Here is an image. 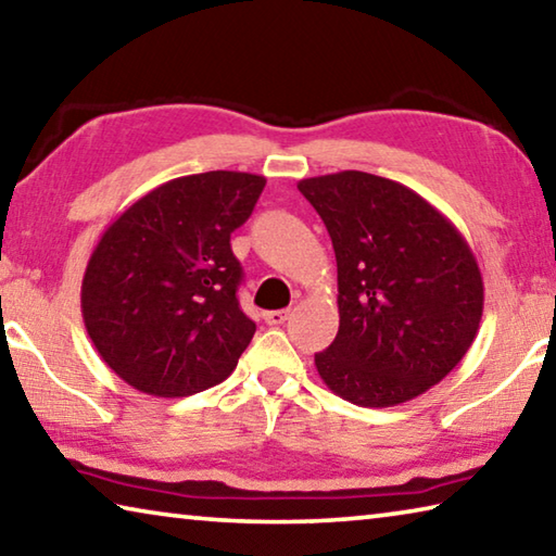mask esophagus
<instances>
[{
    "label": "esophagus",
    "mask_w": 556,
    "mask_h": 556,
    "mask_svg": "<svg viewBox=\"0 0 556 556\" xmlns=\"http://www.w3.org/2000/svg\"><path fill=\"white\" fill-rule=\"evenodd\" d=\"M291 314H289V308H277V312H267L265 314V321L269 324V326H281L287 321Z\"/></svg>",
    "instance_id": "34e87169"
}]
</instances>
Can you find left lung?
<instances>
[{"mask_svg": "<svg viewBox=\"0 0 556 556\" xmlns=\"http://www.w3.org/2000/svg\"><path fill=\"white\" fill-rule=\"evenodd\" d=\"M338 265L336 341L316 370L338 397L394 407L456 368L483 316V277L444 213L390 178L338 172L299 181Z\"/></svg>", "mask_w": 556, "mask_h": 556, "instance_id": "obj_1", "label": "left lung"}]
</instances>
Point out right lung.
Returning a JSON list of instances; mask_svg holds the SVG:
<instances>
[{"label": "right lung", "instance_id": "add662e5", "mask_svg": "<svg viewBox=\"0 0 556 556\" xmlns=\"http://www.w3.org/2000/svg\"><path fill=\"white\" fill-rule=\"evenodd\" d=\"M267 178L205 172L156 186L117 215L88 260L83 321L102 361L154 397L223 382L255 336L238 291L230 232Z\"/></svg>", "mask_w": 556, "mask_h": 556}]
</instances>
